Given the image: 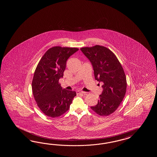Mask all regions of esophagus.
Wrapping results in <instances>:
<instances>
[{"label": "esophagus", "instance_id": "obj_1", "mask_svg": "<svg viewBox=\"0 0 157 157\" xmlns=\"http://www.w3.org/2000/svg\"><path fill=\"white\" fill-rule=\"evenodd\" d=\"M76 94H86V92H84V91H81V90H78V91H76Z\"/></svg>", "mask_w": 157, "mask_h": 157}]
</instances>
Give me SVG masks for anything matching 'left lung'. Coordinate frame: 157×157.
Listing matches in <instances>:
<instances>
[{
	"label": "left lung",
	"instance_id": "obj_1",
	"mask_svg": "<svg viewBox=\"0 0 157 157\" xmlns=\"http://www.w3.org/2000/svg\"><path fill=\"white\" fill-rule=\"evenodd\" d=\"M80 49L92 64L95 80L103 83L99 100L91 109L100 116H108L116 110L125 95L127 81L124 69L106 47L97 45Z\"/></svg>",
	"mask_w": 157,
	"mask_h": 157
}]
</instances>
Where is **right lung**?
I'll use <instances>...</instances> for the list:
<instances>
[{
  "mask_svg": "<svg viewBox=\"0 0 157 157\" xmlns=\"http://www.w3.org/2000/svg\"><path fill=\"white\" fill-rule=\"evenodd\" d=\"M78 50L76 48L54 47L47 50L37 66L32 81L34 99L48 117H59L70 109L76 93L63 89L59 80L63 76L66 62Z\"/></svg>",
  "mask_w": 157,
  "mask_h": 157,
  "instance_id": "right-lung-1",
  "label": "right lung"
}]
</instances>
